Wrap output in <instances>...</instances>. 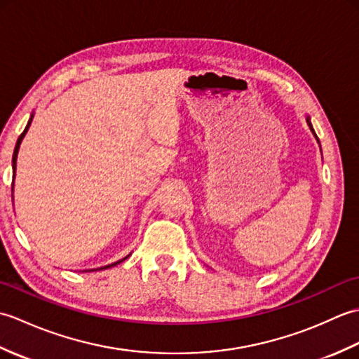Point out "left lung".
I'll return each instance as SVG.
<instances>
[{"label": "left lung", "mask_w": 359, "mask_h": 359, "mask_svg": "<svg viewBox=\"0 0 359 359\" xmlns=\"http://www.w3.org/2000/svg\"><path fill=\"white\" fill-rule=\"evenodd\" d=\"M307 123H309V126H310V129H311V133H313L315 134V129H313V126H311V123H310V118L307 117ZM315 137H316V134H315ZM316 139H318V137H316ZM319 142V140H318Z\"/></svg>", "instance_id": "left-lung-1"}]
</instances>
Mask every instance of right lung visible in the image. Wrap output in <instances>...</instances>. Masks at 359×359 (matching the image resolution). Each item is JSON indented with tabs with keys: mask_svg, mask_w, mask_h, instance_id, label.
Wrapping results in <instances>:
<instances>
[{
	"mask_svg": "<svg viewBox=\"0 0 359 359\" xmlns=\"http://www.w3.org/2000/svg\"><path fill=\"white\" fill-rule=\"evenodd\" d=\"M30 123H32V117H30V120H29V123H27V126H26V129L25 131L21 133V135L18 137V140H17V144H15V151H13V157H12V168H13V175L12 177L15 179V170H17V156H18V149H20V144H21V140L25 139V135H26V133H27V129H29V126H30ZM12 187H13V184H12ZM128 257V256H126ZM125 257V259H126ZM125 259H121V261H118V262H114V264H111V265H106V266H102L100 270H103V269H109V266H112V265H117V264H120V262H123Z\"/></svg>",
	"mask_w": 359,
	"mask_h": 359,
	"instance_id": "1",
	"label": "right lung"
}]
</instances>
